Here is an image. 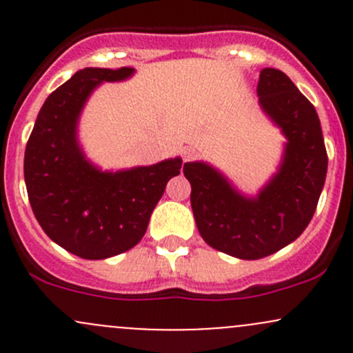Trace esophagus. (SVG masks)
I'll return each instance as SVG.
<instances>
[{
    "mask_svg": "<svg viewBox=\"0 0 353 353\" xmlns=\"http://www.w3.org/2000/svg\"><path fill=\"white\" fill-rule=\"evenodd\" d=\"M181 155H183L184 162H188V160H191L194 155H196V150H194L193 147H186L183 152H181Z\"/></svg>",
    "mask_w": 353,
    "mask_h": 353,
    "instance_id": "1",
    "label": "esophagus"
}]
</instances>
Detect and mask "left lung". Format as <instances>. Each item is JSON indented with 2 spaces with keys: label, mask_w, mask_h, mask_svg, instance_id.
I'll return each mask as SVG.
<instances>
[{
  "label": "left lung",
  "mask_w": 353,
  "mask_h": 353,
  "mask_svg": "<svg viewBox=\"0 0 353 353\" xmlns=\"http://www.w3.org/2000/svg\"><path fill=\"white\" fill-rule=\"evenodd\" d=\"M256 92L259 108L285 137L282 160L268 183L245 194L203 160L183 169L203 241L239 259L265 258L294 243L314 215L328 170L318 112L290 78L263 68Z\"/></svg>",
  "instance_id": "8db88e82"
}]
</instances>
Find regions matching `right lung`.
<instances>
[{
	"label": "right lung",
	"mask_w": 353,
	"mask_h": 353,
	"mask_svg": "<svg viewBox=\"0 0 353 353\" xmlns=\"http://www.w3.org/2000/svg\"><path fill=\"white\" fill-rule=\"evenodd\" d=\"M134 68H85L56 88L39 110L23 159L28 201L49 239L83 259H105L134 248L183 159L102 170L87 159L78 123L104 81H123Z\"/></svg>",
	"instance_id": "add662e5"
}]
</instances>
